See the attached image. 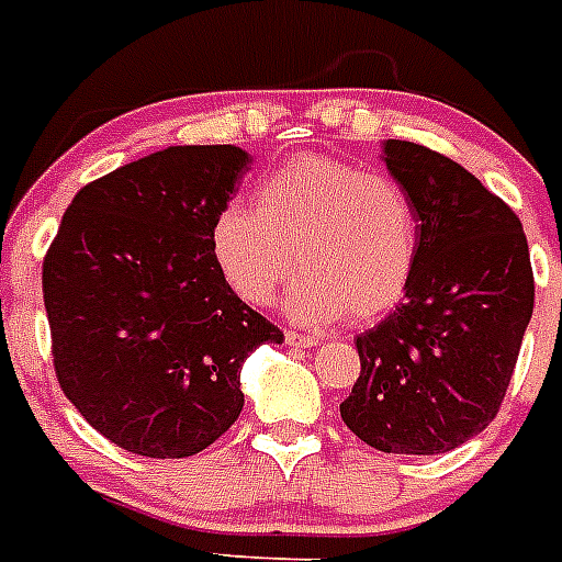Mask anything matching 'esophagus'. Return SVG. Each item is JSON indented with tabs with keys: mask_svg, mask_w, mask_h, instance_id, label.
I'll return each mask as SVG.
<instances>
[{
	"mask_svg": "<svg viewBox=\"0 0 562 562\" xmlns=\"http://www.w3.org/2000/svg\"><path fill=\"white\" fill-rule=\"evenodd\" d=\"M285 344L294 346V349H312V346H317V337L296 335V331H285Z\"/></svg>",
	"mask_w": 562,
	"mask_h": 562,
	"instance_id": "1",
	"label": "esophagus"
}]
</instances>
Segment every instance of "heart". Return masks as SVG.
<instances>
[{"label":"heart","mask_w":562,"mask_h":562,"mask_svg":"<svg viewBox=\"0 0 562 562\" xmlns=\"http://www.w3.org/2000/svg\"><path fill=\"white\" fill-rule=\"evenodd\" d=\"M210 250L245 303H273L296 259L303 277L285 296L291 321L323 326L349 314L367 321L390 312L407 291L418 218L395 178L305 153L259 181L257 210L239 202L218 210Z\"/></svg>","instance_id":"obj_1"}]
</instances>
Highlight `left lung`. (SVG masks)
I'll return each instance as SVG.
<instances>
[{
	"label": "left lung",
	"mask_w": 562,
	"mask_h": 562,
	"mask_svg": "<svg viewBox=\"0 0 562 562\" xmlns=\"http://www.w3.org/2000/svg\"><path fill=\"white\" fill-rule=\"evenodd\" d=\"M381 161L418 218L413 280L358 337L346 427L381 453H447L494 422L533 312L522 222L462 164L413 140Z\"/></svg>",
	"instance_id": "1"
}]
</instances>
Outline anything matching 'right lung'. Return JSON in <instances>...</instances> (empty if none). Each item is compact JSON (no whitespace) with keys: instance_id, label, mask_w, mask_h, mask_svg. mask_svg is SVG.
Returning a JSON list of instances; mask_svg holds the SVG:
<instances>
[{"instance_id":"obj_1","label":"right lung","mask_w":562,"mask_h":562,"mask_svg":"<svg viewBox=\"0 0 562 562\" xmlns=\"http://www.w3.org/2000/svg\"><path fill=\"white\" fill-rule=\"evenodd\" d=\"M250 155L167 147L86 184L43 262L66 398L130 453H202L239 418L241 363L282 331L218 273L210 231Z\"/></svg>"}]
</instances>
